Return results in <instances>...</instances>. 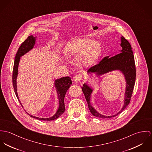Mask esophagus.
I'll return each mask as SVG.
<instances>
[{
	"label": "esophagus",
	"instance_id": "esophagus-1",
	"mask_svg": "<svg viewBox=\"0 0 152 152\" xmlns=\"http://www.w3.org/2000/svg\"><path fill=\"white\" fill-rule=\"evenodd\" d=\"M82 75H80V74H77V75H76L75 76L73 80H74V81H75V82H78L80 81V80H82Z\"/></svg>",
	"mask_w": 152,
	"mask_h": 152
}]
</instances>
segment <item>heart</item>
<instances>
[{"label": "heart", "mask_w": 152, "mask_h": 152, "mask_svg": "<svg viewBox=\"0 0 152 152\" xmlns=\"http://www.w3.org/2000/svg\"><path fill=\"white\" fill-rule=\"evenodd\" d=\"M67 57L76 56L80 54L77 64L81 68L92 65L99 58L101 47L95 40L90 38L76 39L69 42L64 49Z\"/></svg>", "instance_id": "obj_1"}]
</instances>
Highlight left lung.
Returning <instances> with one entry per match:
<instances>
[{
    "mask_svg": "<svg viewBox=\"0 0 152 152\" xmlns=\"http://www.w3.org/2000/svg\"><path fill=\"white\" fill-rule=\"evenodd\" d=\"M121 46L122 47V50L119 51L121 53L111 57H110V55L104 57L99 64L90 68L87 71L88 74L95 73L97 77H100L101 75L114 70H119L122 73L126 81V88L124 105L121 110L114 115L106 116L102 115L98 113L91 104L90 98L91 94L93 92L92 88L86 83L82 87L83 93L88 104V109L91 113L96 117L110 118L115 117L120 114L130 102L136 79L134 55L131 45L128 40L122 36L121 37Z\"/></svg>",
    "mask_w": 152,
    "mask_h": 152,
    "instance_id": "left-lung-1",
    "label": "left lung"
}]
</instances>
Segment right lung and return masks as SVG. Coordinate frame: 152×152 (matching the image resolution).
Returning a JSON list of instances; mask_svg holds the SVG:
<instances>
[{"label":"right lung","mask_w":152,"mask_h":152,"mask_svg":"<svg viewBox=\"0 0 152 152\" xmlns=\"http://www.w3.org/2000/svg\"><path fill=\"white\" fill-rule=\"evenodd\" d=\"M35 44V37L33 35H30L28 37V38L21 44L20 47H19L18 50L17 52V53L15 56V62H14V67H13V85L14 87L15 93L16 95L18 101L20 102L21 105H22L21 102L19 100L18 96L17 94V77L18 75V64L20 62V58L22 56H23L24 54L27 53L28 52L31 50ZM72 80L70 77L66 76L61 77L59 79H56L55 80L54 84L55 87L56 88V91L57 92L58 97L59 99V107L57 110L56 113L50 118H38L34 117L33 115H31L27 113L29 115H30L31 117L36 118L37 119L39 120H43V121H52L56 118L59 117L65 111V103H64V99L66 94V93L68 90V88L70 87V86L72 84ZM23 107V105H22Z\"/></svg>","instance_id":"add662e5"}]
</instances>
